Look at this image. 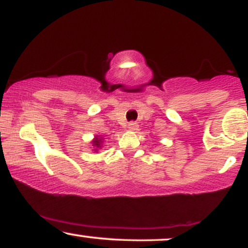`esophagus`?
<instances>
[{"instance_id":"1","label":"esophagus","mask_w":248,"mask_h":248,"mask_svg":"<svg viewBox=\"0 0 248 248\" xmlns=\"http://www.w3.org/2000/svg\"><path fill=\"white\" fill-rule=\"evenodd\" d=\"M137 127H139L137 122L132 121V122H129V124H128V129H129V130H136Z\"/></svg>"}]
</instances>
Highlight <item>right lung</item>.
Instances as JSON below:
<instances>
[{
    "label": "right lung",
    "mask_w": 248,
    "mask_h": 248,
    "mask_svg": "<svg viewBox=\"0 0 248 248\" xmlns=\"http://www.w3.org/2000/svg\"><path fill=\"white\" fill-rule=\"evenodd\" d=\"M100 142H101V140L98 139V137H95L94 141H93V145H94V147L99 148L100 147Z\"/></svg>",
    "instance_id": "right-lung-1"
}]
</instances>
